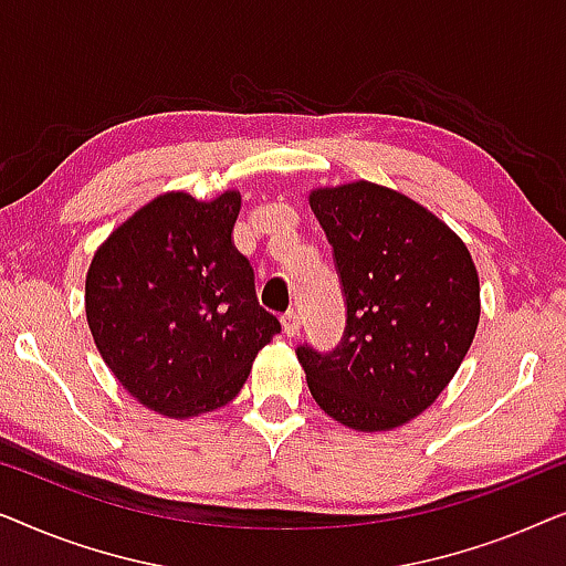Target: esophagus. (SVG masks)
<instances>
[{"mask_svg": "<svg viewBox=\"0 0 566 566\" xmlns=\"http://www.w3.org/2000/svg\"><path fill=\"white\" fill-rule=\"evenodd\" d=\"M281 322H283V332H285V335H289V337H296L298 332H301V316H298L296 312H293V308H291V312H285V314L281 316Z\"/></svg>", "mask_w": 566, "mask_h": 566, "instance_id": "34e87169", "label": "esophagus"}]
</instances>
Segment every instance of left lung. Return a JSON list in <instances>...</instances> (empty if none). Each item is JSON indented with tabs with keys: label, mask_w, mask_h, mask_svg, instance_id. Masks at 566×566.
Wrapping results in <instances>:
<instances>
[{
	"label": "left lung",
	"mask_w": 566,
	"mask_h": 566,
	"mask_svg": "<svg viewBox=\"0 0 566 566\" xmlns=\"http://www.w3.org/2000/svg\"><path fill=\"white\" fill-rule=\"evenodd\" d=\"M343 277L347 329L332 355L298 347L316 405L358 432L422 415L474 343L482 298L463 239L405 192L355 180L308 192Z\"/></svg>",
	"instance_id": "obj_1"
}]
</instances>
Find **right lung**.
<instances>
[{
    "label": "right lung",
    "instance_id": "obj_1",
    "mask_svg": "<svg viewBox=\"0 0 566 566\" xmlns=\"http://www.w3.org/2000/svg\"><path fill=\"white\" fill-rule=\"evenodd\" d=\"M242 192H161L97 247L84 312L99 355L138 405L169 420L227 407L281 322L258 304L231 242Z\"/></svg>",
    "mask_w": 566,
    "mask_h": 566
}]
</instances>
